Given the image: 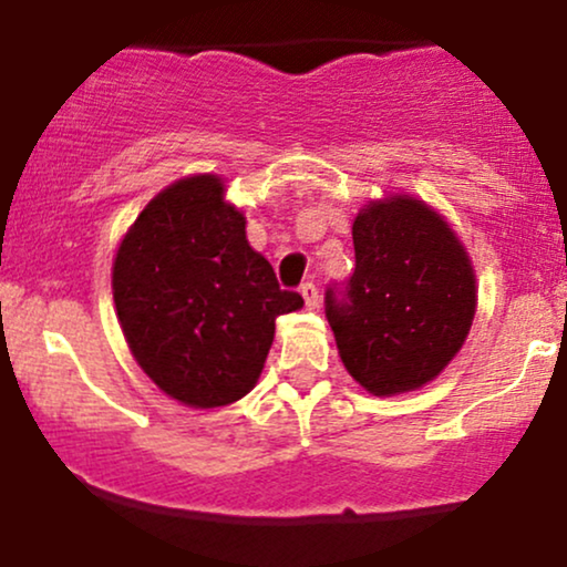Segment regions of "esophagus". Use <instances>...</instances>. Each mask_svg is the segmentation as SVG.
<instances>
[{
	"label": "esophagus",
	"mask_w": 567,
	"mask_h": 567,
	"mask_svg": "<svg viewBox=\"0 0 567 567\" xmlns=\"http://www.w3.org/2000/svg\"><path fill=\"white\" fill-rule=\"evenodd\" d=\"M301 296H303V301H306V306H309V309H317V303H320V290H317L315 282H303L301 285Z\"/></svg>",
	"instance_id": "esophagus-1"
}]
</instances>
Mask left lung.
I'll use <instances>...</instances> for the list:
<instances>
[{
  "label": "left lung",
  "instance_id": "obj_1",
  "mask_svg": "<svg viewBox=\"0 0 567 567\" xmlns=\"http://www.w3.org/2000/svg\"><path fill=\"white\" fill-rule=\"evenodd\" d=\"M354 275L324 292L338 354L370 394L424 386L470 336L477 288L464 245L415 197L375 199L351 226Z\"/></svg>",
  "mask_w": 567,
  "mask_h": 567
}]
</instances>
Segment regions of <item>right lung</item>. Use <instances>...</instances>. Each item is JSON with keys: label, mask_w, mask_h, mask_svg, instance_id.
<instances>
[{"label": "right lung", "mask_w": 567, "mask_h": 567, "mask_svg": "<svg viewBox=\"0 0 567 567\" xmlns=\"http://www.w3.org/2000/svg\"><path fill=\"white\" fill-rule=\"evenodd\" d=\"M112 290L135 362L165 394L220 408L256 386L275 320L303 306L245 237L218 175L175 181L143 207L114 258Z\"/></svg>", "instance_id": "add662e5"}]
</instances>
